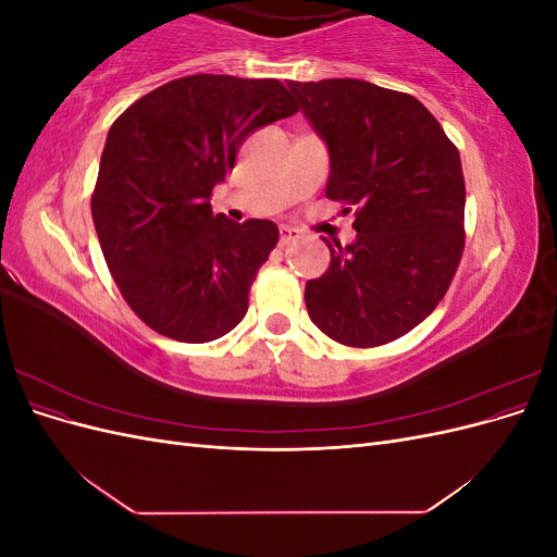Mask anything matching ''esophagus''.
Listing matches in <instances>:
<instances>
[{
    "instance_id": "1",
    "label": "esophagus",
    "mask_w": 557,
    "mask_h": 557,
    "mask_svg": "<svg viewBox=\"0 0 557 557\" xmlns=\"http://www.w3.org/2000/svg\"><path fill=\"white\" fill-rule=\"evenodd\" d=\"M299 237H301V234H299V230H295V227L283 225V227L278 230V242H281V246H290V244H295Z\"/></svg>"
}]
</instances>
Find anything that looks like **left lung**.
Segmentation results:
<instances>
[{"label": "left lung", "instance_id": "left-lung-1", "mask_svg": "<svg viewBox=\"0 0 557 557\" xmlns=\"http://www.w3.org/2000/svg\"><path fill=\"white\" fill-rule=\"evenodd\" d=\"M330 148L327 199L356 207V244L330 246L307 311L330 339L374 348L436 309L465 250L460 153L413 95L358 78L290 81Z\"/></svg>", "mask_w": 557, "mask_h": 557}]
</instances>
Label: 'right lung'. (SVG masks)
<instances>
[{"instance_id": "right-lung-1", "label": "right lung", "mask_w": 557, "mask_h": 557, "mask_svg": "<svg viewBox=\"0 0 557 557\" xmlns=\"http://www.w3.org/2000/svg\"><path fill=\"white\" fill-rule=\"evenodd\" d=\"M293 113L276 78L195 74L164 83L115 117L92 221L117 290L150 330L205 344L242 323L278 227L213 215L211 190L234 170L252 129Z\"/></svg>"}]
</instances>
